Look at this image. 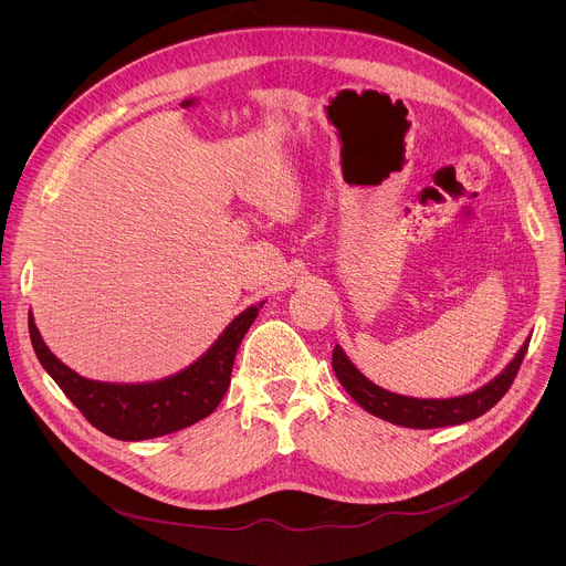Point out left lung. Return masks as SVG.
Here are the masks:
<instances>
[{
	"label": "left lung",
	"mask_w": 566,
	"mask_h": 566,
	"mask_svg": "<svg viewBox=\"0 0 566 566\" xmlns=\"http://www.w3.org/2000/svg\"><path fill=\"white\" fill-rule=\"evenodd\" d=\"M528 340L520 347L515 358L483 387L452 398H415V396H402L387 391L371 382L343 352L340 345L334 349V371L340 380V385L349 391V396L358 402L363 410L369 415L389 421L394 426L402 428H446V426H459L465 421H472L481 415H486L495 402L509 391L513 385L517 369L524 360V354L528 349Z\"/></svg>",
	"instance_id": "1"
}]
</instances>
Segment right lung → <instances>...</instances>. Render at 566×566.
Returning <instances> with one entry per match:
<instances>
[{
	"instance_id": "right-lung-1",
	"label": "right lung",
	"mask_w": 566,
	"mask_h": 566,
	"mask_svg": "<svg viewBox=\"0 0 566 566\" xmlns=\"http://www.w3.org/2000/svg\"><path fill=\"white\" fill-rule=\"evenodd\" d=\"M262 306L264 302L241 311L186 369L147 382H105L80 376L46 347L33 313H29V332L46 374L94 428L118 441H145L195 426L217 410L230 385L237 347Z\"/></svg>"
}]
</instances>
